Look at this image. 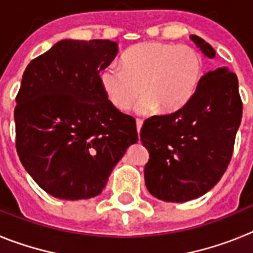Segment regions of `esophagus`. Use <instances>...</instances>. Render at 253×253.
<instances>
[{"label":"esophagus","mask_w":253,"mask_h":253,"mask_svg":"<svg viewBox=\"0 0 253 253\" xmlns=\"http://www.w3.org/2000/svg\"><path fill=\"white\" fill-rule=\"evenodd\" d=\"M142 125H143V120L142 119H137V130L138 133L140 131V128H142Z\"/></svg>","instance_id":"1"}]
</instances>
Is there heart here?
<instances>
[{
  "instance_id": "heart-1",
  "label": "heart",
  "mask_w": 253,
  "mask_h": 253,
  "mask_svg": "<svg viewBox=\"0 0 253 253\" xmlns=\"http://www.w3.org/2000/svg\"><path fill=\"white\" fill-rule=\"evenodd\" d=\"M204 59L200 51L189 45L143 42L125 51L122 67L109 64L100 72V84L111 104L129 110L139 96L140 114L161 107L173 113L185 106L202 81Z\"/></svg>"
}]
</instances>
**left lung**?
I'll use <instances>...</instances> for the list:
<instances>
[{"label":"left lung","instance_id":"1","mask_svg":"<svg viewBox=\"0 0 253 253\" xmlns=\"http://www.w3.org/2000/svg\"><path fill=\"white\" fill-rule=\"evenodd\" d=\"M190 39L207 57H215L204 39ZM242 109L236 73L218 68L203 76L180 110L147 119L140 140L149 152L144 167L149 193L163 202L184 203L213 189L231 162Z\"/></svg>","mask_w":253,"mask_h":253}]
</instances>
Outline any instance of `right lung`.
I'll return each mask as SVG.
<instances>
[{"label": "right lung", "mask_w": 253, "mask_h": 253, "mask_svg": "<svg viewBox=\"0 0 253 253\" xmlns=\"http://www.w3.org/2000/svg\"><path fill=\"white\" fill-rule=\"evenodd\" d=\"M116 54L110 40H62L22 75L13 111L16 151L29 175L55 198L99 195L138 142L135 119L118 110L100 84Z\"/></svg>", "instance_id": "obj_1"}]
</instances>
